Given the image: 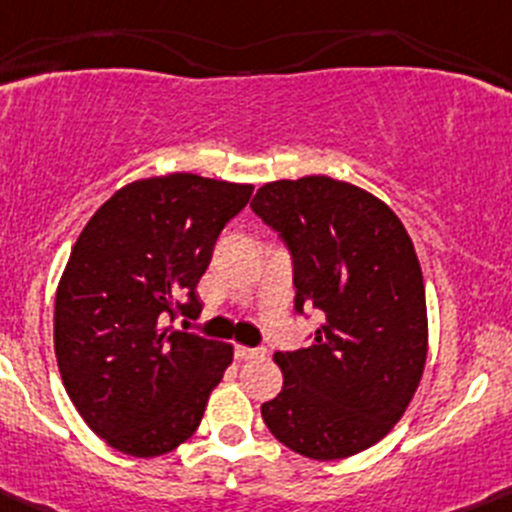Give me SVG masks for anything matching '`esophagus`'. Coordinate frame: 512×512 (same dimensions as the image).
I'll use <instances>...</instances> for the list:
<instances>
[{
	"label": "esophagus",
	"instance_id": "esophagus-1",
	"mask_svg": "<svg viewBox=\"0 0 512 512\" xmlns=\"http://www.w3.org/2000/svg\"><path fill=\"white\" fill-rule=\"evenodd\" d=\"M236 357L239 360H256V357H263V350H258V347H244V345H236Z\"/></svg>",
	"mask_w": 512,
	"mask_h": 512
}]
</instances>
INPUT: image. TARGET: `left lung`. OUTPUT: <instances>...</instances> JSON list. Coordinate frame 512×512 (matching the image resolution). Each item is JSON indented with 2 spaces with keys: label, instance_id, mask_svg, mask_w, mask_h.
<instances>
[{
  "label": "left lung",
  "instance_id": "8db88e82",
  "mask_svg": "<svg viewBox=\"0 0 512 512\" xmlns=\"http://www.w3.org/2000/svg\"><path fill=\"white\" fill-rule=\"evenodd\" d=\"M251 209L286 244L293 308L325 323L276 352L283 389L261 407L271 434L315 461L377 444L407 412L426 362V295L397 214L355 184L313 175L263 184Z\"/></svg>",
  "mask_w": 512,
  "mask_h": 512
}]
</instances>
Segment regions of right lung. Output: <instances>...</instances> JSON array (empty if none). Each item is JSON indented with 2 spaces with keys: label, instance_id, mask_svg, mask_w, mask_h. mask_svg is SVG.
<instances>
[{
  "label": "right lung",
  "instance_id": "add662e5",
  "mask_svg": "<svg viewBox=\"0 0 512 512\" xmlns=\"http://www.w3.org/2000/svg\"><path fill=\"white\" fill-rule=\"evenodd\" d=\"M251 192L187 172L140 179L78 236L56 293V360L73 407L113 449L162 456L197 431L234 350L162 325L197 318L199 278Z\"/></svg>",
  "mask_w": 512,
  "mask_h": 512
}]
</instances>
